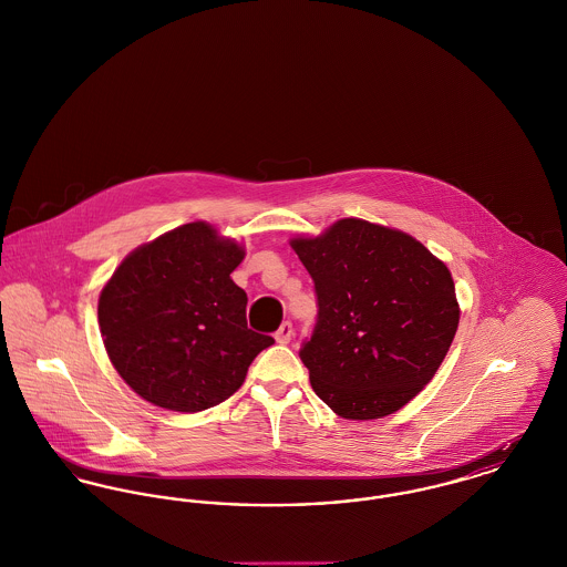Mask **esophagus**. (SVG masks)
<instances>
[{
  "label": "esophagus",
  "mask_w": 567,
  "mask_h": 567,
  "mask_svg": "<svg viewBox=\"0 0 567 567\" xmlns=\"http://www.w3.org/2000/svg\"><path fill=\"white\" fill-rule=\"evenodd\" d=\"M291 336H293V326H291V321H285V323L278 328V332L274 333L276 342H280V344L291 342Z\"/></svg>",
  "instance_id": "34e87169"
}]
</instances>
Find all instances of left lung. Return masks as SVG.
<instances>
[{
  "label": "left lung",
  "instance_id": "8db88e82",
  "mask_svg": "<svg viewBox=\"0 0 567 567\" xmlns=\"http://www.w3.org/2000/svg\"><path fill=\"white\" fill-rule=\"evenodd\" d=\"M291 248L317 293V326L301 342L310 385L333 413L377 420L431 381L458 330L450 269L415 237L342 218Z\"/></svg>",
  "mask_w": 567,
  "mask_h": 567
}]
</instances>
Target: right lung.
Masks as SVG:
<instances>
[{"label": "right lung", "instance_id": "add662e5", "mask_svg": "<svg viewBox=\"0 0 567 567\" xmlns=\"http://www.w3.org/2000/svg\"><path fill=\"white\" fill-rule=\"evenodd\" d=\"M244 248L207 223L138 246L102 289L99 323L111 364L141 399L182 413L235 394L274 344L248 330L246 291L231 280Z\"/></svg>", "mask_w": 567, "mask_h": 567}]
</instances>
